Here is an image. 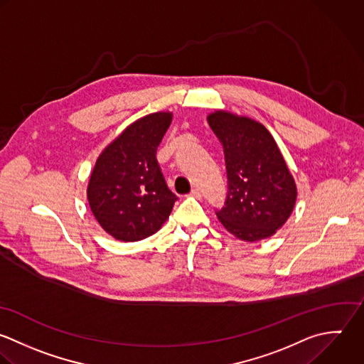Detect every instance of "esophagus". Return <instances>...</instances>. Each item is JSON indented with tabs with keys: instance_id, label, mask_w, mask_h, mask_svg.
<instances>
[{
	"instance_id": "obj_1",
	"label": "esophagus",
	"mask_w": 364,
	"mask_h": 364,
	"mask_svg": "<svg viewBox=\"0 0 364 364\" xmlns=\"http://www.w3.org/2000/svg\"><path fill=\"white\" fill-rule=\"evenodd\" d=\"M190 196H193V197H197V198H201L203 193H201V190H200V188H194V190H191Z\"/></svg>"
}]
</instances>
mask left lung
<instances>
[{"mask_svg":"<svg viewBox=\"0 0 364 364\" xmlns=\"http://www.w3.org/2000/svg\"><path fill=\"white\" fill-rule=\"evenodd\" d=\"M224 146L228 190L215 210L221 224L240 240L259 241L289 218L296 186L271 133L258 122L227 112L208 116Z\"/></svg>","mask_w":364,"mask_h":364,"instance_id":"1","label":"left lung"}]
</instances>
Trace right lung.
I'll return each instance as SVG.
<instances>
[{"instance_id": "1", "label": "right lung", "mask_w": 364, "mask_h": 364, "mask_svg": "<svg viewBox=\"0 0 364 364\" xmlns=\"http://www.w3.org/2000/svg\"><path fill=\"white\" fill-rule=\"evenodd\" d=\"M171 113H151L132 123L99 156L87 186L90 210L102 228L124 242L160 230L178 197L156 160Z\"/></svg>"}]
</instances>
